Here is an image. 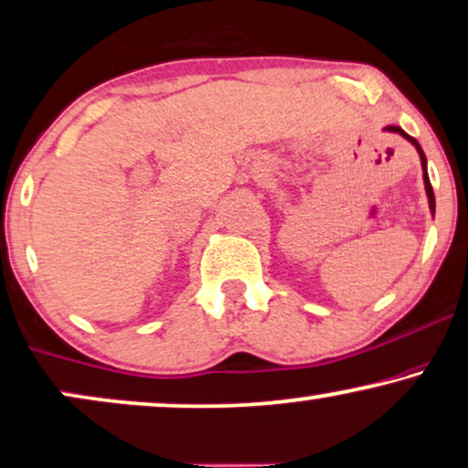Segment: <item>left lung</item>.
Returning a JSON list of instances; mask_svg holds the SVG:
<instances>
[{"instance_id": "left-lung-1", "label": "left lung", "mask_w": 468, "mask_h": 468, "mask_svg": "<svg viewBox=\"0 0 468 468\" xmlns=\"http://www.w3.org/2000/svg\"><path fill=\"white\" fill-rule=\"evenodd\" d=\"M387 132H393V133H399L401 138H406L408 142H410L412 146H415L417 149V153H419V157H421V168H423V183H425V194H428V203H430V211H431V216H434V209H436V203H434V190H431V183H430V176H428V159H425V153H423V149L421 146H419V142L415 140V138H410V135H408L404 129L401 127H395V125H388L387 127Z\"/></svg>"}]
</instances>
